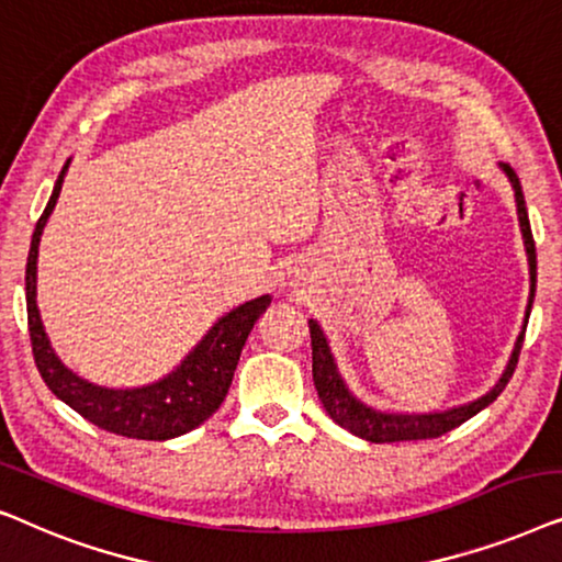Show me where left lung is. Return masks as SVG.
I'll return each mask as SVG.
<instances>
[{
  "label": "left lung",
  "instance_id": "obj_1",
  "mask_svg": "<svg viewBox=\"0 0 562 562\" xmlns=\"http://www.w3.org/2000/svg\"><path fill=\"white\" fill-rule=\"evenodd\" d=\"M501 169L506 171L508 182L514 187L516 215H519V226H521V236H525V249H527V261H529V282H532V285H529V303H527V318H525V328H527L529 313H532V303H535V288H537V251H535L532 228H529L525 192H521L519 177H516V171L508 167V164H501ZM308 328H311V347H313V383H316L318 398L324 403L326 414L331 416L336 424L344 426V429L355 434V437H362L375 445L411 442V439H434V437H442L447 431H452L454 426L465 424L468 418H473L477 414V411L491 406V403L498 398L501 391H504L506 383L514 375L516 362H519L521 344H525V328H521L504 375H501L498 383L493 385V391L481 395L477 401L465 403V406H458V408H450V411H437V414H385V411L372 408L368 403H362L351 395L347 383H344L339 375V368H336L334 355L331 349H328V341L324 331H321V326L311 318Z\"/></svg>",
  "mask_w": 562,
  "mask_h": 562
}]
</instances>
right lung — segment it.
<instances>
[{
    "label": "right lung",
    "mask_w": 562,
    "mask_h": 562,
    "mask_svg": "<svg viewBox=\"0 0 562 562\" xmlns=\"http://www.w3.org/2000/svg\"><path fill=\"white\" fill-rule=\"evenodd\" d=\"M66 169H69V161L64 164L61 175L56 179L46 211L35 223L25 267L27 328L37 372L56 398H61L66 406H71L87 422L104 431L131 439H151V442H164V439H175L179 434L192 431L194 426H200L221 408L231 380H234L246 336L261 313L267 311L272 297H254V301L238 305L215 321L211 331L182 359V364H177V370H171L167 378L156 380V383L140 387H104L79 378L56 357L35 303L37 246H41L48 215L56 207Z\"/></svg>",
    "instance_id": "right-lung-1"
}]
</instances>
